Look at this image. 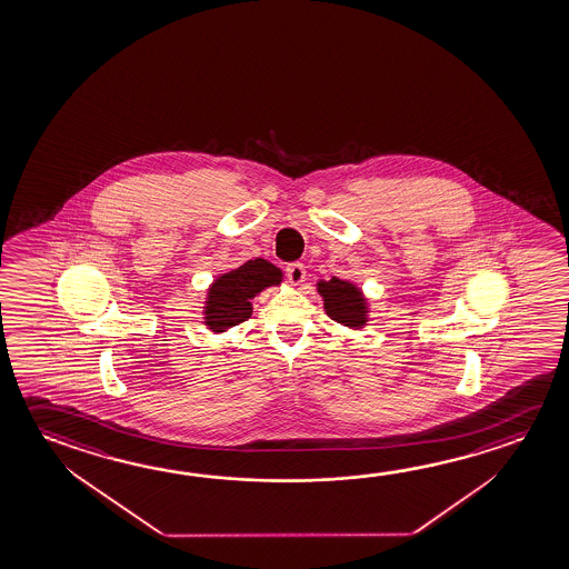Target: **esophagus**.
Returning <instances> with one entry per match:
<instances>
[{
	"label": "esophagus",
	"instance_id": "obj_1",
	"mask_svg": "<svg viewBox=\"0 0 569 569\" xmlns=\"http://www.w3.org/2000/svg\"><path fill=\"white\" fill-rule=\"evenodd\" d=\"M286 273H288L289 281L293 283V286H299V283H303L306 281V266L303 263H289L288 268H286Z\"/></svg>",
	"mask_w": 569,
	"mask_h": 569
}]
</instances>
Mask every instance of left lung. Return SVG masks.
Instances as JSON below:
<instances>
[{
  "instance_id": "obj_1",
  "label": "left lung",
  "mask_w": 569,
  "mask_h": 569,
  "mask_svg": "<svg viewBox=\"0 0 569 569\" xmlns=\"http://www.w3.org/2000/svg\"><path fill=\"white\" fill-rule=\"evenodd\" d=\"M317 291L323 298L327 316L337 323L351 329H361L367 323V313H369L367 299L363 291L351 281L339 280V278L321 280L317 283Z\"/></svg>"
}]
</instances>
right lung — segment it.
<instances>
[{"label": "right lung", "instance_id": "add662e5", "mask_svg": "<svg viewBox=\"0 0 569 569\" xmlns=\"http://www.w3.org/2000/svg\"><path fill=\"white\" fill-rule=\"evenodd\" d=\"M283 273L268 260H248L240 268L222 273L208 288L204 323L214 333H224L252 316L250 299L271 286H280Z\"/></svg>", "mask_w": 569, "mask_h": 569}]
</instances>
